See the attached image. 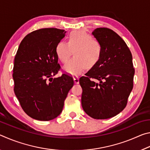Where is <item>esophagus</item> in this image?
<instances>
[{
	"mask_svg": "<svg viewBox=\"0 0 150 150\" xmlns=\"http://www.w3.org/2000/svg\"><path fill=\"white\" fill-rule=\"evenodd\" d=\"M73 80H74V82L75 83H79V81L77 76H74V77H73Z\"/></svg>",
	"mask_w": 150,
	"mask_h": 150,
	"instance_id": "1",
	"label": "esophagus"
}]
</instances>
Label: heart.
<instances>
[{
  "instance_id": "obj_1",
  "label": "heart",
  "mask_w": 150,
  "mask_h": 150,
  "mask_svg": "<svg viewBox=\"0 0 150 150\" xmlns=\"http://www.w3.org/2000/svg\"><path fill=\"white\" fill-rule=\"evenodd\" d=\"M74 51V57L63 66V70L71 75H77L85 68L91 69L101 57L103 47L97 40L84 31H73L68 35V43L61 41L55 47V54L65 63Z\"/></svg>"
}]
</instances>
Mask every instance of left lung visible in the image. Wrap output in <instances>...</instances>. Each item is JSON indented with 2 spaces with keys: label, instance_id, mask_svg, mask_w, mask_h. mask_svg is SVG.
<instances>
[{
  "label": "left lung",
  "instance_id": "obj_1",
  "mask_svg": "<svg viewBox=\"0 0 150 150\" xmlns=\"http://www.w3.org/2000/svg\"><path fill=\"white\" fill-rule=\"evenodd\" d=\"M93 34L103 52L99 62L79 79L81 105L91 118L107 119L126 106L135 70L130 50L120 35L107 28H98Z\"/></svg>",
  "mask_w": 150,
  "mask_h": 150
}]
</instances>
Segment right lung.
<instances>
[{
	"label": "right lung",
	"mask_w": 150,
	"mask_h": 150,
	"mask_svg": "<svg viewBox=\"0 0 150 150\" xmlns=\"http://www.w3.org/2000/svg\"><path fill=\"white\" fill-rule=\"evenodd\" d=\"M65 31L54 28L30 32L20 43L14 57V91L30 117L49 121L60 115L73 79L66 73L53 79L61 69L55 47Z\"/></svg>",
	"instance_id": "add662e5"
}]
</instances>
